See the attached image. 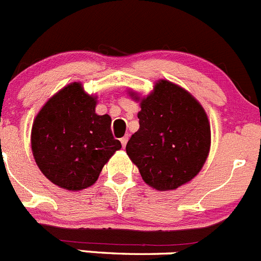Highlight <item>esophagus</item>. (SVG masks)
Listing matches in <instances>:
<instances>
[{
  "instance_id": "34e87169",
  "label": "esophagus",
  "mask_w": 261,
  "mask_h": 261,
  "mask_svg": "<svg viewBox=\"0 0 261 261\" xmlns=\"http://www.w3.org/2000/svg\"><path fill=\"white\" fill-rule=\"evenodd\" d=\"M127 141H128V135H125V136H123V138H121V144H122L123 148H125V146H126Z\"/></svg>"
}]
</instances>
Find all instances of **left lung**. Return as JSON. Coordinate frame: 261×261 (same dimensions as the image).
Instances as JSON below:
<instances>
[{
    "mask_svg": "<svg viewBox=\"0 0 261 261\" xmlns=\"http://www.w3.org/2000/svg\"><path fill=\"white\" fill-rule=\"evenodd\" d=\"M140 106V128L128 140L126 153L149 186L177 189L200 172L208 156L211 126L205 111L190 93L167 80L156 83Z\"/></svg>",
    "mask_w": 261,
    "mask_h": 261,
    "instance_id": "left-lung-1",
    "label": "left lung"
}]
</instances>
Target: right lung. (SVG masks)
Listing matches in <instances>:
<instances>
[{"mask_svg": "<svg viewBox=\"0 0 261 261\" xmlns=\"http://www.w3.org/2000/svg\"><path fill=\"white\" fill-rule=\"evenodd\" d=\"M97 98L80 83L53 95L35 117L32 150L42 173L72 191L92 186L103 166L121 149L111 130V117L95 113Z\"/></svg>", "mask_w": 261, "mask_h": 261, "instance_id": "right-lung-1", "label": "right lung"}]
</instances>
